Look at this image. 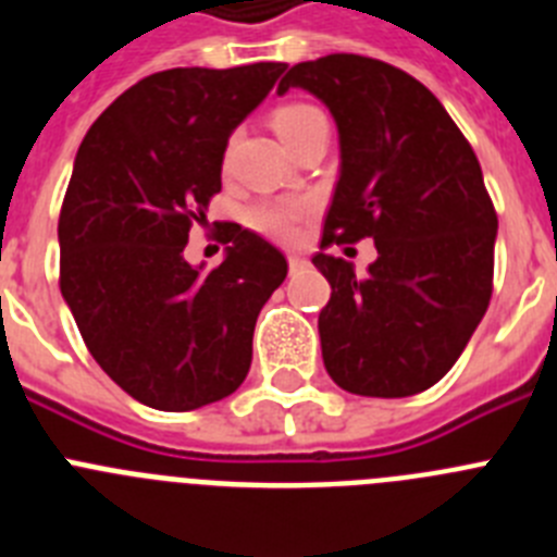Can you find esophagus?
<instances>
[{
	"label": "esophagus",
	"instance_id": "1",
	"mask_svg": "<svg viewBox=\"0 0 557 557\" xmlns=\"http://www.w3.org/2000/svg\"><path fill=\"white\" fill-rule=\"evenodd\" d=\"M287 262H289V273H298V270H304L309 264L307 259H301V256H289Z\"/></svg>",
	"mask_w": 557,
	"mask_h": 557
}]
</instances>
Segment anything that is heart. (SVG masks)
<instances>
[{"instance_id": "1", "label": "heart", "mask_w": 557, "mask_h": 557, "mask_svg": "<svg viewBox=\"0 0 557 557\" xmlns=\"http://www.w3.org/2000/svg\"><path fill=\"white\" fill-rule=\"evenodd\" d=\"M273 131L282 136L289 150H298L301 141H307L314 133L329 131L326 116L309 102H284L270 116ZM309 214V206L304 200H262L248 209V223L259 234H268L273 239H295L298 225Z\"/></svg>"}]
</instances>
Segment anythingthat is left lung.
<instances>
[{
	"mask_svg": "<svg viewBox=\"0 0 557 557\" xmlns=\"http://www.w3.org/2000/svg\"><path fill=\"white\" fill-rule=\"evenodd\" d=\"M339 131V181L312 264L332 284L318 318L323 366L343 391L421 393L451 371L494 293L496 209L480 161L424 83L366 55L295 63ZM371 235L377 262L359 280L325 250Z\"/></svg>",
	"mask_w": 557,
	"mask_h": 557,
	"instance_id": "1",
	"label": "left lung"
}]
</instances>
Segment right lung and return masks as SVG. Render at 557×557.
I'll list each match as a JSON object with an SVG mask.
<instances>
[{
	"label": "right lung",
	"instance_id": "1",
	"mask_svg": "<svg viewBox=\"0 0 557 557\" xmlns=\"http://www.w3.org/2000/svg\"><path fill=\"white\" fill-rule=\"evenodd\" d=\"M287 63L166 69L97 116L58 220L61 293L97 366L141 405L220 401L250 371L256 318L287 278L278 248L228 223L223 262L184 259L191 223L223 189L228 136Z\"/></svg>",
	"mask_w": 557,
	"mask_h": 557
}]
</instances>
